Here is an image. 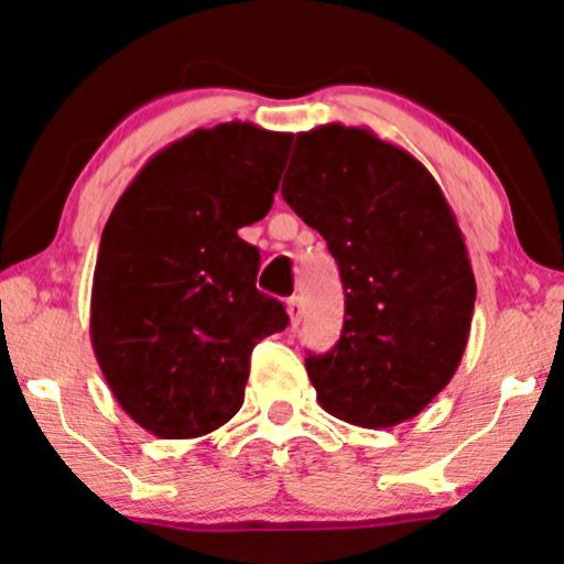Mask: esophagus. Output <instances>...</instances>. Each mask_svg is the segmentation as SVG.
<instances>
[{
	"label": "esophagus",
	"instance_id": "obj_1",
	"mask_svg": "<svg viewBox=\"0 0 564 564\" xmlns=\"http://www.w3.org/2000/svg\"><path fill=\"white\" fill-rule=\"evenodd\" d=\"M286 312H289L291 328H296V325H300L302 317H304V302H302V296H291V300L286 302Z\"/></svg>",
	"mask_w": 564,
	"mask_h": 564
}]
</instances>
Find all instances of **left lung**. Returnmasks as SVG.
Listing matches in <instances>:
<instances>
[{
    "label": "left lung",
    "mask_w": 564,
    "mask_h": 564,
    "mask_svg": "<svg viewBox=\"0 0 564 564\" xmlns=\"http://www.w3.org/2000/svg\"><path fill=\"white\" fill-rule=\"evenodd\" d=\"M283 199L328 243L347 312L307 376L328 415L393 429L420 415L463 362L476 275L449 202L423 162L365 126L296 133Z\"/></svg>",
    "instance_id": "8db88e82"
}]
</instances>
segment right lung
Segmentation results:
<instances>
[{
	"label": "right lung",
	"mask_w": 564,
	"mask_h": 564,
	"mask_svg": "<svg viewBox=\"0 0 564 564\" xmlns=\"http://www.w3.org/2000/svg\"><path fill=\"white\" fill-rule=\"evenodd\" d=\"M289 144L241 120L196 128L147 160L101 230L88 334L112 397L152 436L226 425L252 349L286 328L239 228L273 207Z\"/></svg>",
	"instance_id": "add662e5"
}]
</instances>
